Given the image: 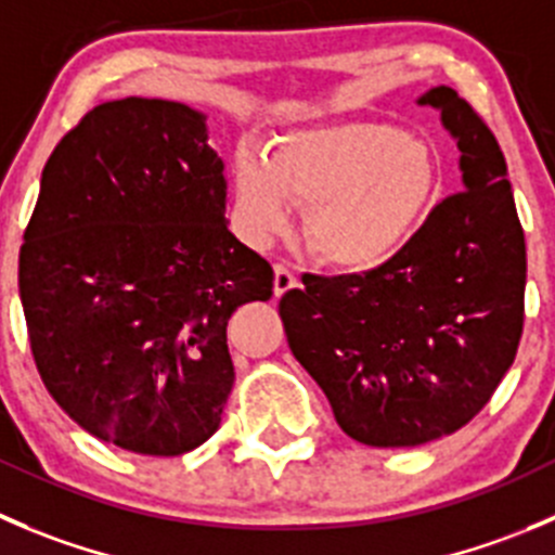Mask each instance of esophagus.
Segmentation results:
<instances>
[{
	"label": "esophagus",
	"instance_id": "obj_1",
	"mask_svg": "<svg viewBox=\"0 0 555 555\" xmlns=\"http://www.w3.org/2000/svg\"><path fill=\"white\" fill-rule=\"evenodd\" d=\"M293 287H298V276H295L287 266H282V262L273 266V295L282 298V295Z\"/></svg>",
	"mask_w": 555,
	"mask_h": 555
}]
</instances>
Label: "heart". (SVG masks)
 I'll return each instance as SVG.
<instances>
[{
  "mask_svg": "<svg viewBox=\"0 0 555 555\" xmlns=\"http://www.w3.org/2000/svg\"><path fill=\"white\" fill-rule=\"evenodd\" d=\"M235 211L257 244L287 233L306 208L304 241L325 266L369 273L417 233L439 192V159L387 121L300 129L260 154L235 157Z\"/></svg>",
  "mask_w": 555,
  "mask_h": 555,
  "instance_id": "1",
  "label": "heart"
}]
</instances>
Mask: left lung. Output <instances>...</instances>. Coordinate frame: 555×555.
Returning <instances> with one entry per match:
<instances>
[{"instance_id":"obj_1","label":"left lung","mask_w":555,"mask_h":555,"mask_svg":"<svg viewBox=\"0 0 555 555\" xmlns=\"http://www.w3.org/2000/svg\"><path fill=\"white\" fill-rule=\"evenodd\" d=\"M461 149L464 190L431 208L392 260L314 276L279 300L287 344L371 448L459 431L491 401L524 333L526 241L507 163L480 113L450 86L421 96Z\"/></svg>"}]
</instances>
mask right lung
Returning a JSON list of instances; mask_svg holds the SVG:
<instances>
[{"instance_id": "1", "label": "right lung", "mask_w": 555, "mask_h": 555, "mask_svg": "<svg viewBox=\"0 0 555 555\" xmlns=\"http://www.w3.org/2000/svg\"><path fill=\"white\" fill-rule=\"evenodd\" d=\"M206 116L100 102L48 157L18 289L42 385L96 439L141 455L201 448L235 382L228 320L273 268L224 222Z\"/></svg>"}]
</instances>
